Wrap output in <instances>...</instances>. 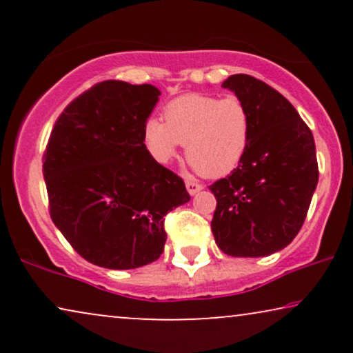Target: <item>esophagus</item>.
<instances>
[{"mask_svg": "<svg viewBox=\"0 0 353 353\" xmlns=\"http://www.w3.org/2000/svg\"><path fill=\"white\" fill-rule=\"evenodd\" d=\"M186 190H188V192H190L191 196H194V194H197V192L202 190V185H199V183H196V181L186 180Z\"/></svg>", "mask_w": 353, "mask_h": 353, "instance_id": "34e87169", "label": "esophagus"}]
</instances>
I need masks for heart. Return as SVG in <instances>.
Segmentation results:
<instances>
[{
    "label": "heart",
    "mask_w": 353,
    "mask_h": 353,
    "mask_svg": "<svg viewBox=\"0 0 353 353\" xmlns=\"http://www.w3.org/2000/svg\"><path fill=\"white\" fill-rule=\"evenodd\" d=\"M163 119H148L143 128L144 146L154 161L165 165L185 144L191 167L210 178L236 170L252 141V112L238 96L183 94L165 105Z\"/></svg>",
    "instance_id": "b5f03b06"
}]
</instances>
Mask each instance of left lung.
<instances>
[{"label": "left lung", "mask_w": 353, "mask_h": 353, "mask_svg": "<svg viewBox=\"0 0 353 353\" xmlns=\"http://www.w3.org/2000/svg\"><path fill=\"white\" fill-rule=\"evenodd\" d=\"M221 86L252 112V141L231 175L209 186L216 199L215 243L231 257H267L292 243L318 183L315 141L294 105L254 77Z\"/></svg>", "instance_id": "left-lung-1"}]
</instances>
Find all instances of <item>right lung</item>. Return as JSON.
Wrapping results in <instances>:
<instances>
[{"label":"right lung","mask_w":353,"mask_h":353,"mask_svg":"<svg viewBox=\"0 0 353 353\" xmlns=\"http://www.w3.org/2000/svg\"><path fill=\"white\" fill-rule=\"evenodd\" d=\"M152 85L108 80L59 115L43 156L50 214L90 263L132 270L163 252V216L191 199L185 183L152 159L143 128Z\"/></svg>","instance_id":"obj_1"}]
</instances>
